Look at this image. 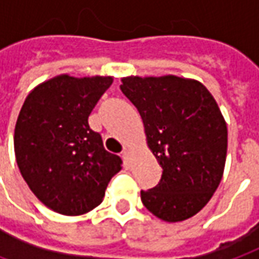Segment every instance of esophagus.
<instances>
[{"label":"esophagus","instance_id":"34e87169","mask_svg":"<svg viewBox=\"0 0 259 259\" xmlns=\"http://www.w3.org/2000/svg\"><path fill=\"white\" fill-rule=\"evenodd\" d=\"M121 157H123V160H124V163H127L130 159V152L127 149H124L123 152H121Z\"/></svg>","mask_w":259,"mask_h":259}]
</instances>
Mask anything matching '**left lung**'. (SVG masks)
I'll return each mask as SVG.
<instances>
[{"mask_svg": "<svg viewBox=\"0 0 259 259\" xmlns=\"http://www.w3.org/2000/svg\"><path fill=\"white\" fill-rule=\"evenodd\" d=\"M120 90L143 120L147 146L162 166L155 188L140 192L147 210L166 222L196 215L222 179L228 130L205 85L176 76L124 77Z\"/></svg>", "mask_w": 259, "mask_h": 259, "instance_id": "obj_1", "label": "left lung"}]
</instances>
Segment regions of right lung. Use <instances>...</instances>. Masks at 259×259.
<instances>
[{
    "label": "right lung",
    "mask_w": 259,
    "mask_h": 259,
    "mask_svg": "<svg viewBox=\"0 0 259 259\" xmlns=\"http://www.w3.org/2000/svg\"><path fill=\"white\" fill-rule=\"evenodd\" d=\"M112 77L61 74L37 85L20 110L14 150L32 193L61 215H83L100 205L106 188L121 169L107 152L89 116Z\"/></svg>",
    "instance_id": "right-lung-1"
}]
</instances>
